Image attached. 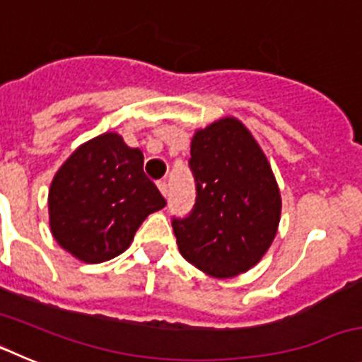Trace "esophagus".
I'll use <instances>...</instances> for the list:
<instances>
[{
    "label": "esophagus",
    "instance_id": "esophagus-1",
    "mask_svg": "<svg viewBox=\"0 0 362 362\" xmlns=\"http://www.w3.org/2000/svg\"><path fill=\"white\" fill-rule=\"evenodd\" d=\"M158 188L161 190L163 196L168 197V183H166V181H158Z\"/></svg>",
    "mask_w": 362,
    "mask_h": 362
}]
</instances>
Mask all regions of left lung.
I'll list each match as a JSON object with an SVG mask.
<instances>
[{
    "label": "left lung",
    "mask_w": 362,
    "mask_h": 362,
    "mask_svg": "<svg viewBox=\"0 0 362 362\" xmlns=\"http://www.w3.org/2000/svg\"><path fill=\"white\" fill-rule=\"evenodd\" d=\"M196 204L172 219L179 252L217 279L250 270L276 238L281 194L267 156L250 130L223 117L197 130L190 145Z\"/></svg>",
    "instance_id": "left-lung-1"
}]
</instances>
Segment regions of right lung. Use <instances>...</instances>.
<instances>
[{"instance_id": "add662e5", "label": "right lung", "mask_w": 362, "mask_h": 362, "mask_svg": "<svg viewBox=\"0 0 362 362\" xmlns=\"http://www.w3.org/2000/svg\"><path fill=\"white\" fill-rule=\"evenodd\" d=\"M143 152L116 132L83 143L56 172L49 190L50 232L83 263L123 254L152 212L166 204L143 172Z\"/></svg>"}]
</instances>
